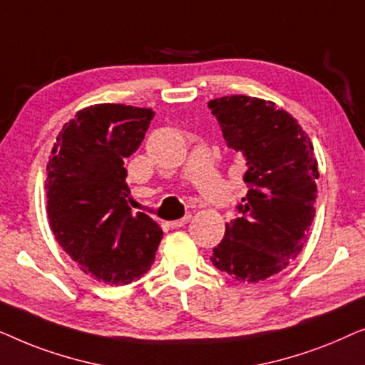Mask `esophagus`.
Wrapping results in <instances>:
<instances>
[{"label":"esophagus","instance_id":"obj_1","mask_svg":"<svg viewBox=\"0 0 365 365\" xmlns=\"http://www.w3.org/2000/svg\"><path fill=\"white\" fill-rule=\"evenodd\" d=\"M191 221V214H186V216H184L182 219H178V221H171L169 222V227H173V229H178V227H182V226H186V224Z\"/></svg>","mask_w":365,"mask_h":365}]
</instances>
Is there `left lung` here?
I'll return each mask as SVG.
<instances>
[{
  "instance_id": "8db88e82",
  "label": "left lung",
  "mask_w": 365,
  "mask_h": 365,
  "mask_svg": "<svg viewBox=\"0 0 365 365\" xmlns=\"http://www.w3.org/2000/svg\"><path fill=\"white\" fill-rule=\"evenodd\" d=\"M227 146L246 161V196L212 249L219 271L239 282L281 272L302 251L316 214L319 171L311 138L276 103L224 96L207 103Z\"/></svg>"
}]
</instances>
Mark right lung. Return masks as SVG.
Masks as SVG:
<instances>
[{
    "label": "right lung",
    "mask_w": 365,
    "mask_h": 365,
    "mask_svg": "<svg viewBox=\"0 0 365 365\" xmlns=\"http://www.w3.org/2000/svg\"><path fill=\"white\" fill-rule=\"evenodd\" d=\"M154 111L94 104L58 134L46 166L48 221L64 252L99 282L131 284L154 262L163 229L128 206L126 158L141 146Z\"/></svg>",
    "instance_id": "right-lung-1"
}]
</instances>
